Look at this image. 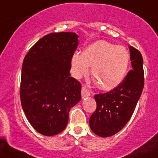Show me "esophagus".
<instances>
[{
  "label": "esophagus",
  "mask_w": 158,
  "mask_h": 158,
  "mask_svg": "<svg viewBox=\"0 0 158 158\" xmlns=\"http://www.w3.org/2000/svg\"><path fill=\"white\" fill-rule=\"evenodd\" d=\"M91 95L90 91L87 89L85 86H82V98H85V97H88Z\"/></svg>",
  "instance_id": "34e87169"
}]
</instances>
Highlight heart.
<instances>
[{
  "mask_svg": "<svg viewBox=\"0 0 158 158\" xmlns=\"http://www.w3.org/2000/svg\"><path fill=\"white\" fill-rule=\"evenodd\" d=\"M130 55L125 48L103 40L88 46L83 54L75 53L71 60L74 77L86 75L91 68V76L104 90L115 88L122 82L127 73Z\"/></svg>",
  "mask_w": 158,
  "mask_h": 158,
  "instance_id": "b5f03b06",
  "label": "heart"
}]
</instances>
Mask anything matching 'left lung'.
<instances>
[{"mask_svg": "<svg viewBox=\"0 0 158 158\" xmlns=\"http://www.w3.org/2000/svg\"><path fill=\"white\" fill-rule=\"evenodd\" d=\"M132 70L110 92L94 95L97 109L89 120L95 134L108 137L121 131L131 119L144 87L143 59L141 53L129 46Z\"/></svg>", "mask_w": 158, "mask_h": 158, "instance_id": "left-lung-1", "label": "left lung"}]
</instances>
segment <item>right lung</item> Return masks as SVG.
<instances>
[{
  "instance_id": "1",
  "label": "right lung",
  "mask_w": 158,
  "mask_h": 158,
  "mask_svg": "<svg viewBox=\"0 0 158 158\" xmlns=\"http://www.w3.org/2000/svg\"><path fill=\"white\" fill-rule=\"evenodd\" d=\"M78 38L73 32L47 34L24 58L20 85L22 110L31 126L44 136H54L65 129L70 109L81 99L80 82L70 73Z\"/></svg>"
}]
</instances>
